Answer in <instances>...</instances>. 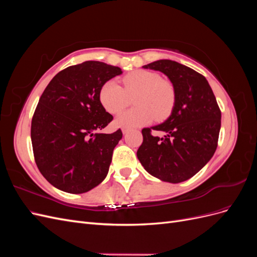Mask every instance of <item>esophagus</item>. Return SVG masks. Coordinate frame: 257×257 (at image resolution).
<instances>
[{
  "label": "esophagus",
  "mask_w": 257,
  "mask_h": 257,
  "mask_svg": "<svg viewBox=\"0 0 257 257\" xmlns=\"http://www.w3.org/2000/svg\"><path fill=\"white\" fill-rule=\"evenodd\" d=\"M128 131H130V128L123 127V128H122V133H123V134H126V133H128Z\"/></svg>",
  "instance_id": "34e87169"
}]
</instances>
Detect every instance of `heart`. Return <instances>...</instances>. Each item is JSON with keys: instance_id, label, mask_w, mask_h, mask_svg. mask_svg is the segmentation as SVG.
<instances>
[{"instance_id": "b5f03b06", "label": "heart", "mask_w": 257, "mask_h": 257, "mask_svg": "<svg viewBox=\"0 0 257 257\" xmlns=\"http://www.w3.org/2000/svg\"><path fill=\"white\" fill-rule=\"evenodd\" d=\"M123 88L115 80L106 81L99 91V100L110 113H118L134 97L136 105L122 111L115 118V124L121 127H135L150 123L152 119L166 118L175 103V90L172 83L162 80L158 74L138 69L122 79Z\"/></svg>"}]
</instances>
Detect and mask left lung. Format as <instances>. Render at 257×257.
<instances>
[{"instance_id":"1","label":"left lung","mask_w":257,"mask_h":257,"mask_svg":"<svg viewBox=\"0 0 257 257\" xmlns=\"http://www.w3.org/2000/svg\"><path fill=\"white\" fill-rule=\"evenodd\" d=\"M166 75L175 90L170 115L161 124L142 131L144 142L137 158L153 177L170 183L196 175L213 157L221 128V110L207 79L172 60L143 66ZM164 131L163 138L151 134Z\"/></svg>"}]
</instances>
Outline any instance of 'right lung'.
Instances as JSON below:
<instances>
[{"instance_id": "obj_1", "label": "right lung", "mask_w": 257, "mask_h": 257, "mask_svg": "<svg viewBox=\"0 0 257 257\" xmlns=\"http://www.w3.org/2000/svg\"><path fill=\"white\" fill-rule=\"evenodd\" d=\"M121 74L120 67L85 61L58 73L43 92L31 124V141L36 165L54 188L81 194L106 178L122 132L94 133L112 120L100 103L99 91Z\"/></svg>"}]
</instances>
